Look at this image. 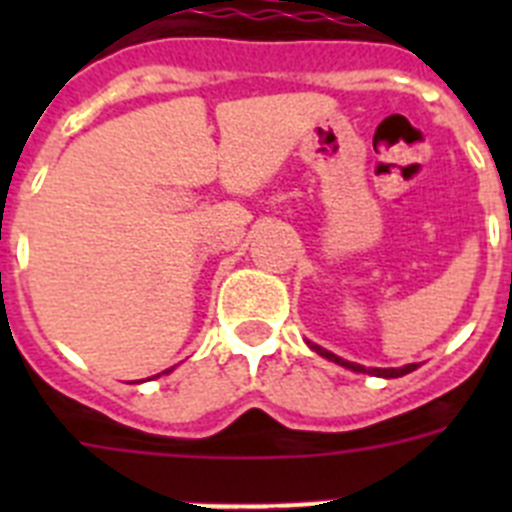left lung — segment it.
Returning a JSON list of instances; mask_svg holds the SVG:
<instances>
[{"label":"left lung","mask_w":512,"mask_h":512,"mask_svg":"<svg viewBox=\"0 0 512 512\" xmlns=\"http://www.w3.org/2000/svg\"><path fill=\"white\" fill-rule=\"evenodd\" d=\"M310 348L315 351V354H320L323 359L333 361V364L338 366H346V369H351V372H359V374H372V377H384V379H397V377H405V374L415 372L418 369V364H405V366H397V369H377V366H361V364H354V361H346L341 359V356L330 354V351H325L323 346H318V343H310Z\"/></svg>","instance_id":"left-lung-1"}]
</instances>
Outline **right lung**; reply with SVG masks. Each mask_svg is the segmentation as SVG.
<instances>
[{"label": "right lung", "mask_w": 512, "mask_h": 512, "mask_svg": "<svg viewBox=\"0 0 512 512\" xmlns=\"http://www.w3.org/2000/svg\"><path fill=\"white\" fill-rule=\"evenodd\" d=\"M171 372V369H166V372H161V374H169ZM161 374H156V377H161ZM156 377H151V379H156Z\"/></svg>", "instance_id": "right-lung-1"}]
</instances>
